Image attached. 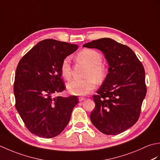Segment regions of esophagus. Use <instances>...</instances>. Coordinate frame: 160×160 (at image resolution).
Returning <instances> with one entry per match:
<instances>
[{
  "label": "esophagus",
  "instance_id": "obj_1",
  "mask_svg": "<svg viewBox=\"0 0 160 160\" xmlns=\"http://www.w3.org/2000/svg\"><path fill=\"white\" fill-rule=\"evenodd\" d=\"M84 99H85V98H84V97H79V101H82V100H84Z\"/></svg>",
  "mask_w": 160,
  "mask_h": 160
}]
</instances>
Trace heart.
<instances>
[{
  "label": "heart",
  "mask_w": 160,
  "mask_h": 160,
  "mask_svg": "<svg viewBox=\"0 0 160 160\" xmlns=\"http://www.w3.org/2000/svg\"><path fill=\"white\" fill-rule=\"evenodd\" d=\"M78 60L87 64L89 68L87 70L84 79L73 80L68 82L67 89L73 95L83 96L93 91L96 85V82H101L107 76V69L102 62L103 58L98 51L85 49L78 54ZM60 73L66 80L70 79L71 76V66L69 58H65L60 65Z\"/></svg>",
  "instance_id": "heart-1"
}]
</instances>
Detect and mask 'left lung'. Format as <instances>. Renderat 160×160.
I'll use <instances>...</instances> for the list:
<instances>
[{
  "label": "left lung",
  "mask_w": 160,
  "mask_h": 160,
  "mask_svg": "<svg viewBox=\"0 0 160 160\" xmlns=\"http://www.w3.org/2000/svg\"><path fill=\"white\" fill-rule=\"evenodd\" d=\"M83 47L100 50L109 65L98 94L93 96L96 107L91 121L104 134H120L140 117L147 93L144 67L131 48L111 38L93 40Z\"/></svg>",
  "instance_id": "8db88e82"
}]
</instances>
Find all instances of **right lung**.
<instances>
[{"instance_id":"obj_1","label":"right lung","mask_w":160,"mask_h":160,"mask_svg":"<svg viewBox=\"0 0 160 160\" xmlns=\"http://www.w3.org/2000/svg\"><path fill=\"white\" fill-rule=\"evenodd\" d=\"M73 44L45 39L37 43L18 64L13 84L16 108L26 127L44 138L58 135L67 127L78 98L53 94L65 89L60 65L78 49Z\"/></svg>"}]
</instances>
